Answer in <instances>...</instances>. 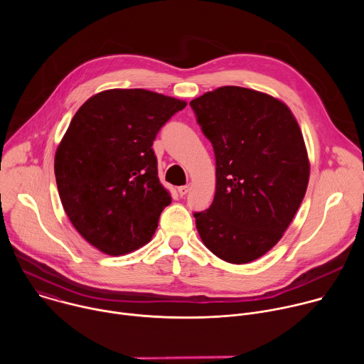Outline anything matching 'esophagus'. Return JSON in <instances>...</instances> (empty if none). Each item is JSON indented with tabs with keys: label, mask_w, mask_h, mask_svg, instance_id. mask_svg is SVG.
Returning <instances> with one entry per match:
<instances>
[{
	"label": "esophagus",
	"mask_w": 364,
	"mask_h": 364,
	"mask_svg": "<svg viewBox=\"0 0 364 364\" xmlns=\"http://www.w3.org/2000/svg\"><path fill=\"white\" fill-rule=\"evenodd\" d=\"M188 191H190V186H180V187H178V194H180L181 197L186 196Z\"/></svg>",
	"instance_id": "esophagus-1"
}]
</instances>
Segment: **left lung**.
<instances>
[{"instance_id":"8db88e82","label":"left lung","mask_w":364,"mask_h":364,"mask_svg":"<svg viewBox=\"0 0 364 364\" xmlns=\"http://www.w3.org/2000/svg\"><path fill=\"white\" fill-rule=\"evenodd\" d=\"M216 157V193L194 213L205 247L249 264L282 237L305 196L309 161L299 125L279 99L222 86L190 102Z\"/></svg>"}]
</instances>
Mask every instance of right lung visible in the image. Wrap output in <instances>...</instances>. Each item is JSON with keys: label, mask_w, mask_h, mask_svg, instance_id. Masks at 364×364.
I'll return each instance as SVG.
<instances>
[{"label": "right lung", "mask_w": 364, "mask_h": 364, "mask_svg": "<svg viewBox=\"0 0 364 364\" xmlns=\"http://www.w3.org/2000/svg\"><path fill=\"white\" fill-rule=\"evenodd\" d=\"M184 100L145 89H109L75 114L55 155L63 209L100 252L121 256L146 245L171 203L152 142Z\"/></svg>", "instance_id": "add662e5"}]
</instances>
